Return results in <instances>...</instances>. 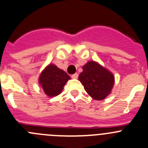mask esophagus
I'll return each mask as SVG.
<instances>
[{"label":"esophagus","instance_id":"34e87169","mask_svg":"<svg viewBox=\"0 0 148 148\" xmlns=\"http://www.w3.org/2000/svg\"><path fill=\"white\" fill-rule=\"evenodd\" d=\"M71 78H72V79H77V78H78V74H77V73H76V74H72V75H71Z\"/></svg>","mask_w":148,"mask_h":148}]
</instances>
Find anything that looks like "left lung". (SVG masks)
<instances>
[{
    "mask_svg": "<svg viewBox=\"0 0 148 148\" xmlns=\"http://www.w3.org/2000/svg\"><path fill=\"white\" fill-rule=\"evenodd\" d=\"M79 80L94 100H102L110 93L114 84L112 73L95 61H88L82 67Z\"/></svg>",
    "mask_w": 148,
    "mask_h": 148,
    "instance_id": "1",
    "label": "left lung"
}]
</instances>
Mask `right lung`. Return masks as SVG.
<instances>
[{"label":"right lung","instance_id":"1","mask_svg":"<svg viewBox=\"0 0 148 148\" xmlns=\"http://www.w3.org/2000/svg\"><path fill=\"white\" fill-rule=\"evenodd\" d=\"M70 79L65 71L51 64L40 75L39 84L48 97H55L61 94L64 86Z\"/></svg>","mask_w":148,"mask_h":148}]
</instances>
